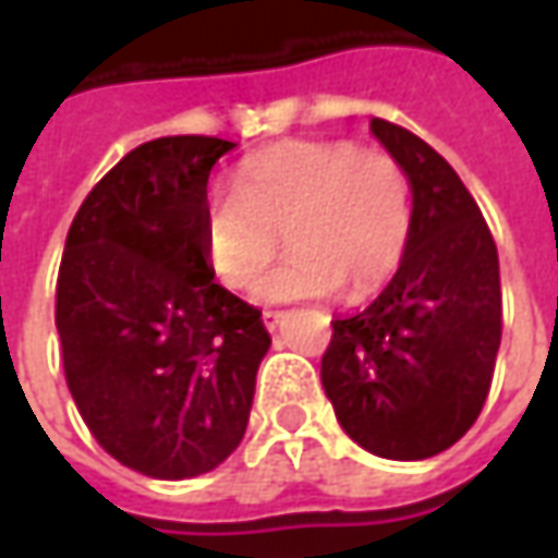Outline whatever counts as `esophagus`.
<instances>
[{
	"label": "esophagus",
	"instance_id": "esophagus-1",
	"mask_svg": "<svg viewBox=\"0 0 558 558\" xmlns=\"http://www.w3.org/2000/svg\"><path fill=\"white\" fill-rule=\"evenodd\" d=\"M260 319H264V326H267V329H276V326H279V323L286 319V313H282V311H264V316H260Z\"/></svg>",
	"mask_w": 558,
	"mask_h": 558
}]
</instances>
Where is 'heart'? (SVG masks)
I'll return each mask as SVG.
<instances>
[{
    "label": "heart",
    "instance_id": "heart-1",
    "mask_svg": "<svg viewBox=\"0 0 558 558\" xmlns=\"http://www.w3.org/2000/svg\"><path fill=\"white\" fill-rule=\"evenodd\" d=\"M413 223L410 177L391 151L348 140H294L235 167L232 195L202 210L207 267L247 289L282 242L289 254L257 286L264 301L363 298L397 267Z\"/></svg>",
    "mask_w": 558,
    "mask_h": 558
}]
</instances>
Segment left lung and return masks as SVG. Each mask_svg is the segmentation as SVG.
<instances>
[{
  "label": "left lung",
  "instance_id": "8db88e82",
  "mask_svg": "<svg viewBox=\"0 0 558 558\" xmlns=\"http://www.w3.org/2000/svg\"><path fill=\"white\" fill-rule=\"evenodd\" d=\"M413 189L400 267L366 311L332 319L323 388L351 438L385 460H428L482 413L504 335L500 260L482 207L416 133L373 118Z\"/></svg>",
  "mask_w": 558,
  "mask_h": 558
}]
</instances>
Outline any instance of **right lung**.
<instances>
[{"instance_id":"obj_1","label":"right lung","mask_w":558,"mask_h":558,"mask_svg":"<svg viewBox=\"0 0 558 558\" xmlns=\"http://www.w3.org/2000/svg\"><path fill=\"white\" fill-rule=\"evenodd\" d=\"M235 142L133 148L80 204L58 267L54 326L76 410L126 469L195 478L242 444L260 311L214 282L202 251L207 177Z\"/></svg>"}]
</instances>
